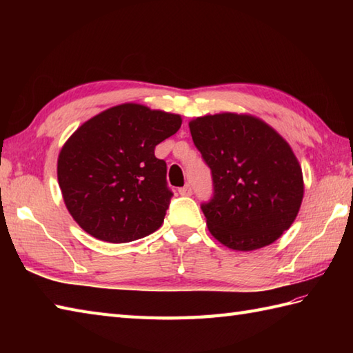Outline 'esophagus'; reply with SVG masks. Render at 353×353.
Listing matches in <instances>:
<instances>
[{
	"instance_id": "1",
	"label": "esophagus",
	"mask_w": 353,
	"mask_h": 353,
	"mask_svg": "<svg viewBox=\"0 0 353 353\" xmlns=\"http://www.w3.org/2000/svg\"><path fill=\"white\" fill-rule=\"evenodd\" d=\"M179 194H181V196H185V197H188V196H191L192 194V190H191V186L190 185H185L183 188H181L179 190Z\"/></svg>"
}]
</instances>
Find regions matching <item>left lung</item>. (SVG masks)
<instances>
[{"mask_svg": "<svg viewBox=\"0 0 353 353\" xmlns=\"http://www.w3.org/2000/svg\"><path fill=\"white\" fill-rule=\"evenodd\" d=\"M190 130L212 171L214 197L201 205L211 235L238 252L281 238L296 220L305 188L288 142L262 119L234 112L194 118Z\"/></svg>", "mask_w": 353, "mask_h": 353, "instance_id": "left-lung-1", "label": "left lung"}]
</instances>
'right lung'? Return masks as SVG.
Segmentation results:
<instances>
[{
	"instance_id": "obj_1",
	"label": "right lung",
	"mask_w": 353,
	"mask_h": 353,
	"mask_svg": "<svg viewBox=\"0 0 353 353\" xmlns=\"http://www.w3.org/2000/svg\"><path fill=\"white\" fill-rule=\"evenodd\" d=\"M182 117L124 103L88 119L65 142L57 181L79 226L106 243H130L159 229L172 192L154 147Z\"/></svg>"
}]
</instances>
